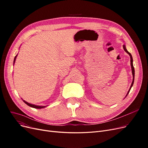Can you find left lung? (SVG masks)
Listing matches in <instances>:
<instances>
[{
	"label": "left lung",
	"instance_id": "1",
	"mask_svg": "<svg viewBox=\"0 0 148 148\" xmlns=\"http://www.w3.org/2000/svg\"><path fill=\"white\" fill-rule=\"evenodd\" d=\"M123 49H124V50H125L128 54L130 55V58H131V69H132V73H133V82H132V83H131V87H130V89H129V90H128V94H127V95L128 94V93H129V92H130V89H131V87L133 86V83H134V73H135V71H134V66H133V58H132V56H131V53H129L128 51H127V50L126 49V48H125V45H123ZM127 95H126V96H127Z\"/></svg>",
	"mask_w": 148,
	"mask_h": 148
}]
</instances>
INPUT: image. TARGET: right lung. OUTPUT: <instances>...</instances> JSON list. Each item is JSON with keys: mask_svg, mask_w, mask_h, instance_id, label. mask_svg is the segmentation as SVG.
Returning a JSON list of instances; mask_svg holds the SVG:
<instances>
[{"mask_svg": "<svg viewBox=\"0 0 148 148\" xmlns=\"http://www.w3.org/2000/svg\"><path fill=\"white\" fill-rule=\"evenodd\" d=\"M16 57H17V56L15 57V58H14V63L15 62V58H16ZM24 101L27 106H30V107H33V108H44V107H45V106H36V105H34V104H29V103H28L27 102H26V101Z\"/></svg>", "mask_w": 148, "mask_h": 148, "instance_id": "right-lung-1", "label": "right lung"}]
</instances>
